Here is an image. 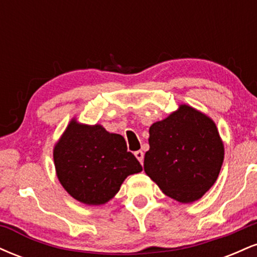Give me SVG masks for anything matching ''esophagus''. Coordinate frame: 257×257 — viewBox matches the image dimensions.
Masks as SVG:
<instances>
[{"mask_svg":"<svg viewBox=\"0 0 257 257\" xmlns=\"http://www.w3.org/2000/svg\"><path fill=\"white\" fill-rule=\"evenodd\" d=\"M135 157H137L138 161L140 162L141 164H143V162H144V152L143 151H137V152H135Z\"/></svg>","mask_w":257,"mask_h":257,"instance_id":"34e87169","label":"esophagus"}]
</instances>
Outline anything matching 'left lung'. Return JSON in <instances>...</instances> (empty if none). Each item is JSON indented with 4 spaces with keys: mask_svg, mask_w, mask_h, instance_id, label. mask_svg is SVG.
<instances>
[{
    "mask_svg": "<svg viewBox=\"0 0 257 257\" xmlns=\"http://www.w3.org/2000/svg\"><path fill=\"white\" fill-rule=\"evenodd\" d=\"M144 169L162 192L180 203L202 198L219 176L225 147L216 124L190 105H179L150 126Z\"/></svg>",
    "mask_w": 257,
    "mask_h": 257,
    "instance_id": "left-lung-1",
    "label": "left lung"
}]
</instances>
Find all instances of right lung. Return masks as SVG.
Here are the masks:
<instances>
[{
	"label": "right lung",
	"instance_id": "obj_1",
	"mask_svg": "<svg viewBox=\"0 0 257 257\" xmlns=\"http://www.w3.org/2000/svg\"><path fill=\"white\" fill-rule=\"evenodd\" d=\"M55 173L67 193L85 205H102L123 181L143 170L124 138L101 124L72 118L53 149Z\"/></svg>",
	"mask_w": 257,
	"mask_h": 257
}]
</instances>
